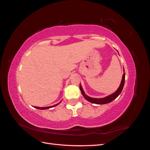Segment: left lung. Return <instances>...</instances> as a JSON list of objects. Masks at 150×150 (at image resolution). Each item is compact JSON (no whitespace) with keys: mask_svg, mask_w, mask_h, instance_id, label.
Segmentation results:
<instances>
[{"mask_svg":"<svg viewBox=\"0 0 150 150\" xmlns=\"http://www.w3.org/2000/svg\"><path fill=\"white\" fill-rule=\"evenodd\" d=\"M124 72H125V69H124ZM125 72H124L123 75H122L121 84L120 86V87L118 88V89H117L116 91L113 94L110 95V96H106V97L103 98H99L98 99V98H93L89 97L84 93L81 84L79 86V88H80L81 93H82V94H83V96H84V98L86 99V100H88V101L92 103H94V104H107L109 103H111V101H112L114 99H115L117 96H119L120 93H121L122 89H123L124 84H125Z\"/></svg>","mask_w":150,"mask_h":150,"instance_id":"obj_1","label":"left lung"}]
</instances>
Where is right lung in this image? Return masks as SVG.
<instances>
[{
	"label": "right lung",
	"mask_w": 150,
	"mask_h": 150,
	"mask_svg": "<svg viewBox=\"0 0 150 150\" xmlns=\"http://www.w3.org/2000/svg\"><path fill=\"white\" fill-rule=\"evenodd\" d=\"M57 104H59V103L58 104H55V105H53V106H49V107H44V108H39V107H34V108H37V109H39V110H46V109H49V108H52V107H54V106H57Z\"/></svg>",
	"instance_id": "obj_1"
}]
</instances>
